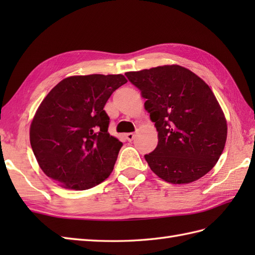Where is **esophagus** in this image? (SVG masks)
Listing matches in <instances>:
<instances>
[{
  "label": "esophagus",
  "mask_w": 255,
  "mask_h": 255,
  "mask_svg": "<svg viewBox=\"0 0 255 255\" xmlns=\"http://www.w3.org/2000/svg\"><path fill=\"white\" fill-rule=\"evenodd\" d=\"M134 138V133L133 132H129L126 134V139L128 140V141H132Z\"/></svg>",
  "instance_id": "1"
}]
</instances>
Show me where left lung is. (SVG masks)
<instances>
[{
	"mask_svg": "<svg viewBox=\"0 0 255 255\" xmlns=\"http://www.w3.org/2000/svg\"><path fill=\"white\" fill-rule=\"evenodd\" d=\"M141 91L144 108L158 130V145L145 161L172 184L198 180L223 153L227 122L213 91L196 74L176 64L127 72Z\"/></svg>",
	"mask_w": 255,
	"mask_h": 255,
	"instance_id": "left-lung-1",
	"label": "left lung"
}]
</instances>
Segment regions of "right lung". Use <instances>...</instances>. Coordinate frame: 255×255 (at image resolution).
I'll use <instances>...</instances> for the list:
<instances>
[{
    "label": "right lung",
    "mask_w": 255,
    "mask_h": 255,
    "mask_svg": "<svg viewBox=\"0 0 255 255\" xmlns=\"http://www.w3.org/2000/svg\"><path fill=\"white\" fill-rule=\"evenodd\" d=\"M125 83L122 74L75 75L48 93L29 131L31 149L48 177L83 191L110 176L123 143L108 133L104 106Z\"/></svg>",
    "instance_id": "obj_1"
}]
</instances>
